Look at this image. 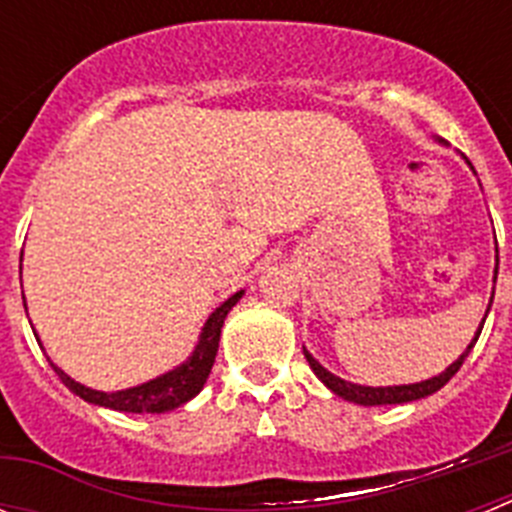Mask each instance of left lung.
<instances>
[{
  "instance_id": "left-lung-1",
  "label": "left lung",
  "mask_w": 512,
  "mask_h": 512,
  "mask_svg": "<svg viewBox=\"0 0 512 512\" xmlns=\"http://www.w3.org/2000/svg\"><path fill=\"white\" fill-rule=\"evenodd\" d=\"M438 143H443L441 138H438ZM469 164V161H467ZM474 171V166H472ZM497 279V269H495V277H492V282ZM492 297H495V287H492ZM492 297H490V305H492ZM490 305H487V312H490ZM485 312V318H487ZM485 318H482V325H485ZM482 325H479V330L474 333L472 343H469L467 348H464V354L459 356V359L454 361V364H449L446 369H443L441 374H436V377L431 379H423V382H415V384H392V387H366V384H354V382H346V379L336 377L333 372H328L323 364H320L315 356L307 351L305 346H302V351H305V359L307 364H310V369L315 372V377L320 379V382L328 387L333 395L343 397V400L354 402V405H364V408H374V405H405V402H415V400H423V397L433 395V392H438L443 387V384L449 382L451 377H454L456 372H459V366L464 364V359L469 356V351L474 348V343H477L479 333H482Z\"/></svg>"
}]
</instances>
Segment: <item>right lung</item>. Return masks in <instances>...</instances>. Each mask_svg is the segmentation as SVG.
<instances>
[{"label": "right lung", "instance_id": "right-lung-1", "mask_svg": "<svg viewBox=\"0 0 512 512\" xmlns=\"http://www.w3.org/2000/svg\"><path fill=\"white\" fill-rule=\"evenodd\" d=\"M243 292H246V289L235 292L233 297H228L223 305L215 307V310L210 312V318L205 320L200 338H197V346H194L192 354L187 356V361H182V364L169 369V372L148 379V382L135 384V387H128V390L102 392L92 390L87 384L71 379L69 374L63 372L61 366H56L51 361L53 372L61 377V382L66 384L74 395H79L81 400L92 402V405H99V408H110L117 410V413H169V410L174 408H182L184 402H189L192 397L200 395L202 387H205L207 377H210L212 372V364H215L217 346H220V330H223L228 312L233 310V307L238 305V300L243 297ZM35 338H38V333H35ZM40 348H43V343H40Z\"/></svg>", "mask_w": 512, "mask_h": 512}]
</instances>
